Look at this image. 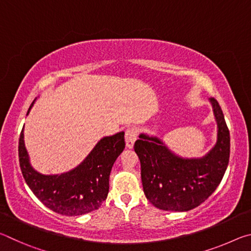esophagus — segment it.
Segmentation results:
<instances>
[{
    "instance_id": "esophagus-1",
    "label": "esophagus",
    "mask_w": 251,
    "mask_h": 251,
    "mask_svg": "<svg viewBox=\"0 0 251 251\" xmlns=\"http://www.w3.org/2000/svg\"><path fill=\"white\" fill-rule=\"evenodd\" d=\"M137 138V130L135 128H128L125 131V141H126V146L128 148H133L134 143Z\"/></svg>"
}]
</instances>
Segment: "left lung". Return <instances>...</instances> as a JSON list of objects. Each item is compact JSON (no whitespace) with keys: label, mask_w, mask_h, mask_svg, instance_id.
<instances>
[{"label":"left lung","mask_w":251,"mask_h":251,"mask_svg":"<svg viewBox=\"0 0 251 251\" xmlns=\"http://www.w3.org/2000/svg\"><path fill=\"white\" fill-rule=\"evenodd\" d=\"M209 101L217 123V142L201 158L174 154L156 136L141 134L135 142L144 193L159 209H194L215 192L223 179L230 154V136L218 101L212 97Z\"/></svg>","instance_id":"left-lung-1"}]
</instances>
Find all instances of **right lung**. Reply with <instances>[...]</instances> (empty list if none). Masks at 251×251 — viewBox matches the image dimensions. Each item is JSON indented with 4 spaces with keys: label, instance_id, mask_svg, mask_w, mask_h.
<instances>
[{
    "label": "right lung",
    "instance_id": "obj_1",
    "mask_svg": "<svg viewBox=\"0 0 251 251\" xmlns=\"http://www.w3.org/2000/svg\"><path fill=\"white\" fill-rule=\"evenodd\" d=\"M23 129L19 139L20 167L33 194L50 210L61 215L80 216L99 209L107 198L113 165L125 148L124 131L101 138L86 158L72 171L61 175H43L29 163Z\"/></svg>",
    "mask_w": 251,
    "mask_h": 251
}]
</instances>
